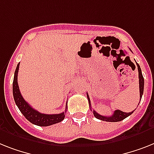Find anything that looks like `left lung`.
<instances>
[{
    "label": "left lung",
    "mask_w": 154,
    "mask_h": 154,
    "mask_svg": "<svg viewBox=\"0 0 154 154\" xmlns=\"http://www.w3.org/2000/svg\"><path fill=\"white\" fill-rule=\"evenodd\" d=\"M137 67H138V79H139V92H140V99H142L143 94V91H144V78H143V74H142V70H141L140 66L138 63H136ZM86 96H87V98H88L89 105H90V109H91V100H90V97H89L88 94H86ZM94 113V116L95 117L98 119V120H103V121H107V122H119L121 121V120H124L125 118H127L128 116H129L130 115H131L133 113L132 111L131 112H122L121 110H116L114 111L113 114L111 116H101L100 114H98L97 112H95L94 110H92Z\"/></svg>",
    "instance_id": "left-lung-1"
}]
</instances>
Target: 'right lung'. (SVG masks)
<instances>
[{
    "label": "right lung",
    "instance_id": "obj_1",
    "mask_svg": "<svg viewBox=\"0 0 154 154\" xmlns=\"http://www.w3.org/2000/svg\"><path fill=\"white\" fill-rule=\"evenodd\" d=\"M19 67L20 63H18L16 69L14 74L13 84H12V92H13V97L15 102L18 106L20 112L23 115L26 117L27 120L32 123L33 124L40 126V127H47V126L53 125L61 122L65 117V112L67 111V105H66L65 112L59 114H44L41 113L36 109H33L28 103L26 102L22 97L20 94L19 86H18L17 76L19 72Z\"/></svg>",
    "mask_w": 154,
    "mask_h": 154
}]
</instances>
